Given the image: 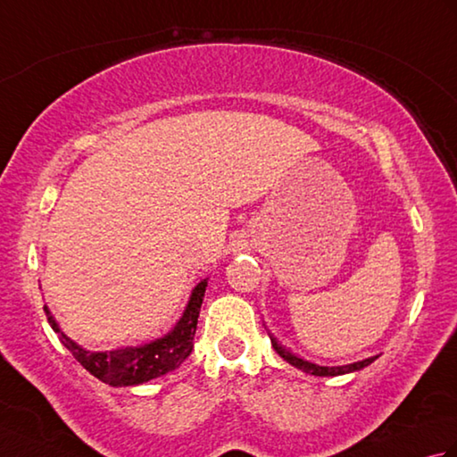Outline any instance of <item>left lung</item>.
Listing matches in <instances>:
<instances>
[{
	"instance_id": "obj_1",
	"label": "left lung",
	"mask_w": 457,
	"mask_h": 457,
	"mask_svg": "<svg viewBox=\"0 0 457 457\" xmlns=\"http://www.w3.org/2000/svg\"><path fill=\"white\" fill-rule=\"evenodd\" d=\"M270 344H273L275 352L285 359V361H288L290 365H295L296 369H300V371L304 373H310V375H316V377H336V375H345V373H353V371H359V369H363L367 365H371L375 357H369V359H363V361H357V363H349V365H337V367H322V365H316L312 361H306V359H300L298 355L287 352V349L280 345L277 339L270 336Z\"/></svg>"
}]
</instances>
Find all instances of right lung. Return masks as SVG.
Wrapping results in <instances>:
<instances>
[{
    "label": "right lung",
    "instance_id": "right-lung-1",
    "mask_svg": "<svg viewBox=\"0 0 457 457\" xmlns=\"http://www.w3.org/2000/svg\"><path fill=\"white\" fill-rule=\"evenodd\" d=\"M208 278L200 280L194 287L190 300L180 320L177 322L167 336H162L154 342L143 344L137 347H120L110 349V352H90L79 345L74 339L68 337L61 332L56 320L53 318L51 310L45 306V314L48 324L58 334L62 345L74 355L86 371H90L96 378H100L102 383L112 386H133L147 383L151 378H157L161 375H167L169 371H174L184 359H187L192 352L194 345V334H196L200 306L204 300V293H206Z\"/></svg>",
    "mask_w": 457,
    "mask_h": 457
}]
</instances>
